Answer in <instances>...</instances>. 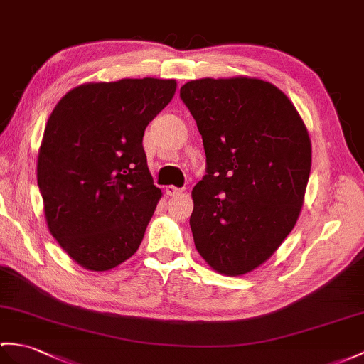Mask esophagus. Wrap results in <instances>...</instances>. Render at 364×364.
<instances>
[{"instance_id":"obj_1","label":"esophagus","mask_w":364,"mask_h":364,"mask_svg":"<svg viewBox=\"0 0 364 364\" xmlns=\"http://www.w3.org/2000/svg\"><path fill=\"white\" fill-rule=\"evenodd\" d=\"M184 189L183 188H176V186H167V188H166V193H167V196H180V193L183 192Z\"/></svg>"}]
</instances>
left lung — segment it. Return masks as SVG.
<instances>
[{"label":"left lung","instance_id":"1","mask_svg":"<svg viewBox=\"0 0 364 364\" xmlns=\"http://www.w3.org/2000/svg\"><path fill=\"white\" fill-rule=\"evenodd\" d=\"M180 97L206 154L192 189L196 248L215 272L247 274L298 222L311 167L307 127L281 90L256 77L191 80Z\"/></svg>","mask_w":364,"mask_h":364}]
</instances>
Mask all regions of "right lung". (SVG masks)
Listing matches in <instances>:
<instances>
[{"label":"right lung","instance_id":"add662e5","mask_svg":"<svg viewBox=\"0 0 364 364\" xmlns=\"http://www.w3.org/2000/svg\"><path fill=\"white\" fill-rule=\"evenodd\" d=\"M175 90L173 79L154 77L83 83L50 113L37 183L49 232L80 267L108 272L138 251L163 196L144 130Z\"/></svg>","mask_w":364,"mask_h":364}]
</instances>
